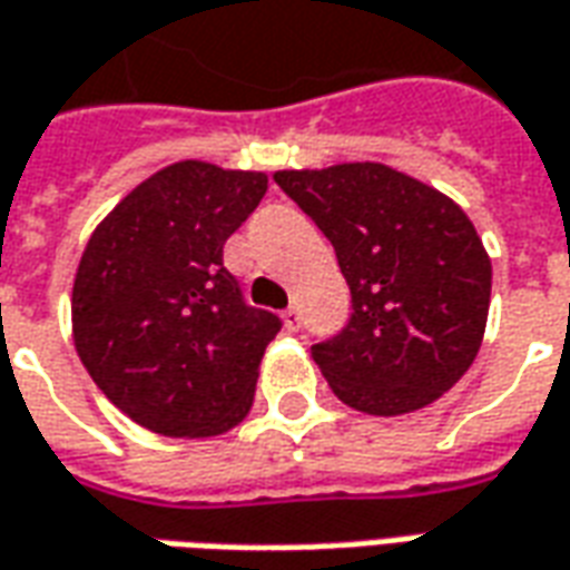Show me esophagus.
<instances>
[{"label":"esophagus","instance_id":"esophagus-1","mask_svg":"<svg viewBox=\"0 0 570 570\" xmlns=\"http://www.w3.org/2000/svg\"><path fill=\"white\" fill-rule=\"evenodd\" d=\"M284 326L289 333H296L298 326H302V317H298V308H286L284 312Z\"/></svg>","mask_w":570,"mask_h":570}]
</instances>
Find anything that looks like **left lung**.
<instances>
[{
	"mask_svg": "<svg viewBox=\"0 0 570 570\" xmlns=\"http://www.w3.org/2000/svg\"><path fill=\"white\" fill-rule=\"evenodd\" d=\"M274 181L324 230L352 289V321L312 345L333 395L401 416L453 389L491 305V256L463 209L385 163L281 169Z\"/></svg>",
	"mask_w": 570,
	"mask_h": 570,
	"instance_id": "obj_1",
	"label": "left lung"
}]
</instances>
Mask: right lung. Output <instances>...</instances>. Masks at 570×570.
Masks as SVG:
<instances>
[{
  "instance_id": "add662e5",
  "label": "right lung",
  "mask_w": 570,
  "mask_h": 570,
  "mask_svg": "<svg viewBox=\"0 0 570 570\" xmlns=\"http://www.w3.org/2000/svg\"><path fill=\"white\" fill-rule=\"evenodd\" d=\"M268 190V175L181 160L101 218L70 296L73 345L132 423L216 438L244 423L281 321L249 308L222 249Z\"/></svg>"
}]
</instances>
